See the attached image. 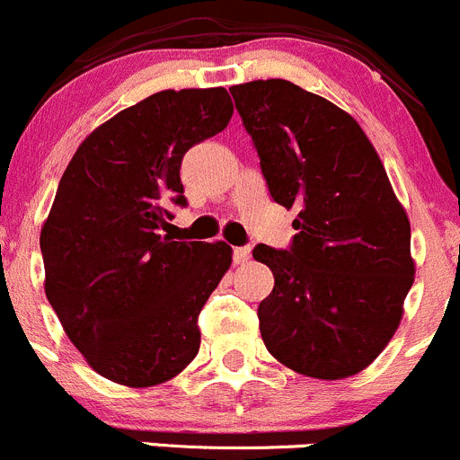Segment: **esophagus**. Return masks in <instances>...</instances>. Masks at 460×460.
I'll use <instances>...</instances> for the list:
<instances>
[{
    "label": "esophagus",
    "instance_id": "1",
    "mask_svg": "<svg viewBox=\"0 0 460 460\" xmlns=\"http://www.w3.org/2000/svg\"><path fill=\"white\" fill-rule=\"evenodd\" d=\"M232 259L234 263H245L250 259V248L248 245H241V248H232Z\"/></svg>",
    "mask_w": 460,
    "mask_h": 460
}]
</instances>
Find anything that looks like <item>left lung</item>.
<instances>
[{"mask_svg": "<svg viewBox=\"0 0 460 460\" xmlns=\"http://www.w3.org/2000/svg\"><path fill=\"white\" fill-rule=\"evenodd\" d=\"M230 93L270 197L299 208L288 250H252L275 275L257 308L263 344L308 378L360 374L394 338L413 284L407 212L347 111L288 80Z\"/></svg>", "mask_w": 460, "mask_h": 460, "instance_id": "8db88e82", "label": "left lung"}]
</instances>
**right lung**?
Listing matches in <instances>:
<instances>
[{
    "label": "right lung",
    "mask_w": 460,
    "mask_h": 460,
    "mask_svg": "<svg viewBox=\"0 0 460 460\" xmlns=\"http://www.w3.org/2000/svg\"><path fill=\"white\" fill-rule=\"evenodd\" d=\"M232 111L224 86L158 91L91 131L62 174L40 234L44 290L77 351L111 383H167L197 358L199 313L232 248L172 241L161 228L167 203L185 206V152L224 131Z\"/></svg>",
    "instance_id": "obj_1"
}]
</instances>
